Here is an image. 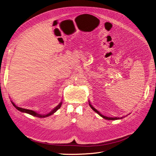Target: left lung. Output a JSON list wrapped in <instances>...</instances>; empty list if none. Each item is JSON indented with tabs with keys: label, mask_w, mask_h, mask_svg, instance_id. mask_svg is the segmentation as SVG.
Masks as SVG:
<instances>
[{
	"label": "left lung",
	"mask_w": 156,
	"mask_h": 156,
	"mask_svg": "<svg viewBox=\"0 0 156 156\" xmlns=\"http://www.w3.org/2000/svg\"><path fill=\"white\" fill-rule=\"evenodd\" d=\"M89 106H90V108H92L93 110L95 112H96L99 115H100L101 116L102 118H105V119H106V120H119V119H122L123 117H122V118H117V117H108V116H104V115H103L102 114H101L96 109H95L92 105H91L90 104V102H89Z\"/></svg>",
	"instance_id": "obj_1"
}]
</instances>
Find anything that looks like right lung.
Segmentation results:
<instances>
[{
    "mask_svg": "<svg viewBox=\"0 0 156 156\" xmlns=\"http://www.w3.org/2000/svg\"><path fill=\"white\" fill-rule=\"evenodd\" d=\"M12 104L13 105V106L17 109H18V110L21 112H23V113H28L31 115H33L34 116H36V117H39V118H45V117H47V116H49L51 115H53L54 113H55L58 109L61 107V105H62V102L57 106H56L55 108L51 112H50L49 113L47 114V115H40V114H38V113H36V112L34 111H33V110H31V109H24V108H20V107H18L12 101H11Z\"/></svg>",
    "mask_w": 156,
    "mask_h": 156,
    "instance_id": "add662e5",
    "label": "right lung"
}]
</instances>
